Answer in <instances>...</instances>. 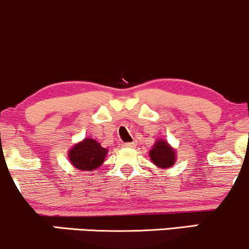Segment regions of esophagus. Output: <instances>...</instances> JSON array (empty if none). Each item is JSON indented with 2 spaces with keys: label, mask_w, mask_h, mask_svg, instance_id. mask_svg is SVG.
Listing matches in <instances>:
<instances>
[{
  "label": "esophagus",
  "mask_w": 249,
  "mask_h": 249,
  "mask_svg": "<svg viewBox=\"0 0 249 249\" xmlns=\"http://www.w3.org/2000/svg\"><path fill=\"white\" fill-rule=\"evenodd\" d=\"M137 146V142H126V144H124V147L126 148H133Z\"/></svg>",
  "instance_id": "1"
}]
</instances>
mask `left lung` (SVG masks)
Masks as SVG:
<instances>
[{
	"label": "left lung",
	"mask_w": 249,
	"mask_h": 249,
	"mask_svg": "<svg viewBox=\"0 0 249 249\" xmlns=\"http://www.w3.org/2000/svg\"><path fill=\"white\" fill-rule=\"evenodd\" d=\"M148 156L151 161L161 170L173 166L177 160V151L165 139H157L151 147Z\"/></svg>",
	"instance_id": "obj_1"
}]
</instances>
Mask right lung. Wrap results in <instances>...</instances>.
Listing matches in <instances>:
<instances>
[{
	"label": "right lung",
	"instance_id": "1",
	"mask_svg": "<svg viewBox=\"0 0 249 249\" xmlns=\"http://www.w3.org/2000/svg\"><path fill=\"white\" fill-rule=\"evenodd\" d=\"M107 148L95 139L84 138L68 151V158L73 167L81 171H95L104 162Z\"/></svg>",
	"mask_w": 249,
	"mask_h": 249
}]
</instances>
